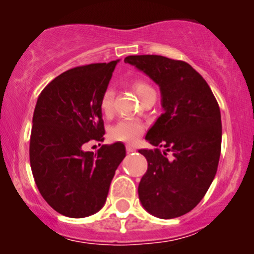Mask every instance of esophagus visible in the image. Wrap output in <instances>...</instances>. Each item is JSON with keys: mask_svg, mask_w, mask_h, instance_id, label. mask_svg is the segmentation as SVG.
<instances>
[{"mask_svg": "<svg viewBox=\"0 0 254 254\" xmlns=\"http://www.w3.org/2000/svg\"><path fill=\"white\" fill-rule=\"evenodd\" d=\"M127 151L129 153H131V152H135V151H136V148H135V146L132 145V143H127Z\"/></svg>", "mask_w": 254, "mask_h": 254, "instance_id": "esophagus-1", "label": "esophagus"}]
</instances>
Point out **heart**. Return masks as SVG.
<instances>
[{
    "label": "heart",
    "mask_w": 254,
    "mask_h": 254,
    "mask_svg": "<svg viewBox=\"0 0 254 254\" xmlns=\"http://www.w3.org/2000/svg\"><path fill=\"white\" fill-rule=\"evenodd\" d=\"M132 88L135 89L136 94L141 97L146 91L152 89L147 83L143 81L136 79L132 82ZM113 98H114V91L112 87L104 91L103 96L101 98V109L103 114L109 115L113 111ZM145 130V124L139 120L134 119H122L111 129V137L118 141H135L137 137L141 136V134Z\"/></svg>",
    "instance_id": "heart-1"
}]
</instances>
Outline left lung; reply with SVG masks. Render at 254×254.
<instances>
[{
    "label": "left lung",
    "instance_id": "8db88e82",
    "mask_svg": "<svg viewBox=\"0 0 254 254\" xmlns=\"http://www.w3.org/2000/svg\"><path fill=\"white\" fill-rule=\"evenodd\" d=\"M124 61L158 84L163 108L145 139L165 151L139 150L147 160L139 199L153 216H182L198 205L216 175L222 136L219 104L205 79L184 61L161 55H131Z\"/></svg>",
    "mask_w": 254,
    "mask_h": 254
}]
</instances>
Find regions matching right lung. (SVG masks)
<instances>
[{
	"label": "right lung",
	"instance_id": "1",
	"mask_svg": "<svg viewBox=\"0 0 254 254\" xmlns=\"http://www.w3.org/2000/svg\"><path fill=\"white\" fill-rule=\"evenodd\" d=\"M118 61L65 71L38 97L30 167L43 198L65 216L86 217L103 207L127 153L122 142L102 145L97 153L83 150L91 140H103L101 98Z\"/></svg>",
	"mask_w": 254,
	"mask_h": 254
}]
</instances>
